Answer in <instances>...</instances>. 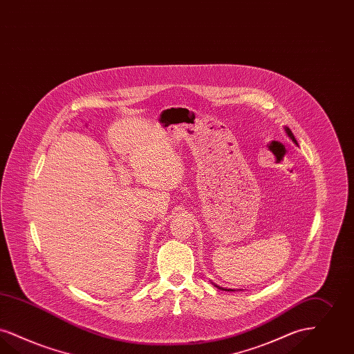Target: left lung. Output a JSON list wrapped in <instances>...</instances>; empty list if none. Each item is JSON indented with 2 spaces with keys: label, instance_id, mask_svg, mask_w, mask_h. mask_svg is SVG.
Segmentation results:
<instances>
[{
  "label": "left lung",
  "instance_id": "8db88e82",
  "mask_svg": "<svg viewBox=\"0 0 354 354\" xmlns=\"http://www.w3.org/2000/svg\"><path fill=\"white\" fill-rule=\"evenodd\" d=\"M284 130H286V133H287V136L292 140V142H295L297 145V140H295V137H294V134H292V131L288 129V127H284ZM216 287H218L220 290H225V291H234V290H227V288H223V287H220V286H216Z\"/></svg>",
  "mask_w": 354,
  "mask_h": 354
}]
</instances>
